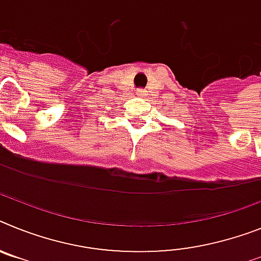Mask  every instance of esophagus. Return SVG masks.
Instances as JSON below:
<instances>
[{"label":"esophagus","instance_id":"34e87169","mask_svg":"<svg viewBox=\"0 0 261 261\" xmlns=\"http://www.w3.org/2000/svg\"><path fill=\"white\" fill-rule=\"evenodd\" d=\"M135 94H137L138 97H144V95H146V91H144V90H138Z\"/></svg>","mask_w":261,"mask_h":261}]
</instances>
